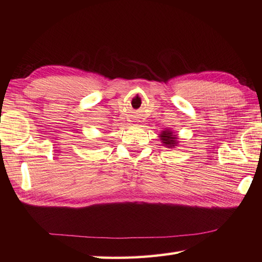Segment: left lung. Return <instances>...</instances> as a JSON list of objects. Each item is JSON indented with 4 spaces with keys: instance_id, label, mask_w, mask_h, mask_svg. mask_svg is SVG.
Wrapping results in <instances>:
<instances>
[{
    "instance_id": "left-lung-1",
    "label": "left lung",
    "mask_w": 262,
    "mask_h": 262,
    "mask_svg": "<svg viewBox=\"0 0 262 262\" xmlns=\"http://www.w3.org/2000/svg\"><path fill=\"white\" fill-rule=\"evenodd\" d=\"M173 135H172V133L168 132V130H164L162 133V135H161V140H162V142L165 144V145H169V147H172L176 145V141H174Z\"/></svg>"
}]
</instances>
